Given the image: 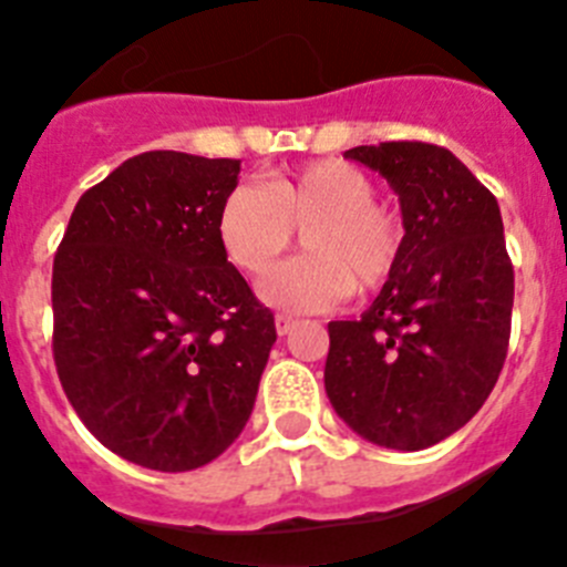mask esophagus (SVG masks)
<instances>
[{
	"instance_id": "obj_1",
	"label": "esophagus",
	"mask_w": 567,
	"mask_h": 567,
	"mask_svg": "<svg viewBox=\"0 0 567 567\" xmlns=\"http://www.w3.org/2000/svg\"><path fill=\"white\" fill-rule=\"evenodd\" d=\"M274 324H277V333L279 336H288L290 330L296 328V319H293V316H288V313H277Z\"/></svg>"
}]
</instances>
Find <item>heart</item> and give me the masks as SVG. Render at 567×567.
Here are the masks:
<instances>
[{
    "instance_id": "1",
    "label": "heart",
    "mask_w": 567,
    "mask_h": 567,
    "mask_svg": "<svg viewBox=\"0 0 567 567\" xmlns=\"http://www.w3.org/2000/svg\"><path fill=\"white\" fill-rule=\"evenodd\" d=\"M364 169L339 157L282 172L268 186L237 183L217 212V237L243 274H265L302 234L305 257L279 265L259 285L274 308L316 313L347 293H375L404 259L401 214L375 200Z\"/></svg>"
}]
</instances>
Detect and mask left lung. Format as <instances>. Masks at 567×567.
<instances>
[{"label":"left lung","mask_w":567,"mask_h":567,"mask_svg":"<svg viewBox=\"0 0 567 567\" xmlns=\"http://www.w3.org/2000/svg\"><path fill=\"white\" fill-rule=\"evenodd\" d=\"M344 157L386 177L406 248L361 319L328 324L324 390L361 437L417 452L472 421L506 361L514 268L503 217L443 146L386 141Z\"/></svg>","instance_id":"left-lung-1"}]
</instances>
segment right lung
Listing matches in <instances>:
<instances>
[{
    "label": "right lung",
    "mask_w": 567,
    "mask_h": 567,
    "mask_svg": "<svg viewBox=\"0 0 567 567\" xmlns=\"http://www.w3.org/2000/svg\"><path fill=\"white\" fill-rule=\"evenodd\" d=\"M239 161L144 152L75 203L53 259V359L84 426L157 472L223 455L277 324L217 237Z\"/></svg>",
    "instance_id": "add662e5"
}]
</instances>
